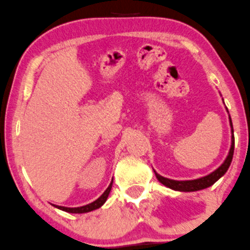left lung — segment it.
Listing matches in <instances>:
<instances>
[{
    "instance_id": "8db88e82",
    "label": "left lung",
    "mask_w": 250,
    "mask_h": 250,
    "mask_svg": "<svg viewBox=\"0 0 250 250\" xmlns=\"http://www.w3.org/2000/svg\"><path fill=\"white\" fill-rule=\"evenodd\" d=\"M229 112V111H228ZM229 121H230V127H231V146L229 149V153H228L227 158H225L223 164L220 165L218 169H215L213 172L208 173V175L204 176V177L196 178V180H187V181H176L171 180V178H167L164 176L156 173V177L158 178V181L162 185H164L165 187L172 189V190L177 191H196L201 190V189L211 187L212 185H214L220 177L225 175V172L229 169L231 160H232L233 156V149H235V136H233V128H232V122H231V117L229 115Z\"/></svg>"
}]
</instances>
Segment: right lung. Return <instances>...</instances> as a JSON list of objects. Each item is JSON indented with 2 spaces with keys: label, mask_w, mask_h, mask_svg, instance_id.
Instances as JSON below:
<instances>
[{
  "label": "right lung",
  "mask_w": 250,
  "mask_h": 250,
  "mask_svg": "<svg viewBox=\"0 0 250 250\" xmlns=\"http://www.w3.org/2000/svg\"><path fill=\"white\" fill-rule=\"evenodd\" d=\"M112 182H114V181H111V182H110L109 187L105 189L104 193L102 194V195L99 196L96 201L91 202V204H88V205H85V206L64 207V206H57V205H54V206L56 207V208L61 209V211L68 212V213H87V212L94 211V209L99 208V207H102L105 204V201H106L107 196H109V194H110V190H111V188H112Z\"/></svg>",
  "instance_id": "1"
}]
</instances>
